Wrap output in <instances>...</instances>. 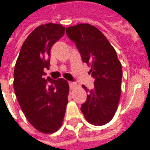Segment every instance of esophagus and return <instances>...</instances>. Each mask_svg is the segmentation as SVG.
I'll return each mask as SVG.
<instances>
[{"mask_svg": "<svg viewBox=\"0 0 150 150\" xmlns=\"http://www.w3.org/2000/svg\"><path fill=\"white\" fill-rule=\"evenodd\" d=\"M69 86H70V88H71V89H73V88H75V83H73V82H69Z\"/></svg>", "mask_w": 150, "mask_h": 150, "instance_id": "obj_1", "label": "esophagus"}]
</instances>
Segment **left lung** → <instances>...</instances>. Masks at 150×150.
Segmentation results:
<instances>
[{
	"label": "left lung",
	"mask_w": 150,
	"mask_h": 150,
	"mask_svg": "<svg viewBox=\"0 0 150 150\" xmlns=\"http://www.w3.org/2000/svg\"><path fill=\"white\" fill-rule=\"evenodd\" d=\"M66 32L75 43L83 62L90 67L88 73L95 78L93 89L83 85L88 97L82 104V112L93 125H106L116 113L121 92L122 67L116 50L94 25L78 24L67 27Z\"/></svg>",
	"instance_id": "1"
}]
</instances>
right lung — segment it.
Returning <instances> with one entry per match:
<instances>
[{"mask_svg":"<svg viewBox=\"0 0 150 150\" xmlns=\"http://www.w3.org/2000/svg\"><path fill=\"white\" fill-rule=\"evenodd\" d=\"M64 32L65 27L59 24L38 26L25 40L14 67L13 88L18 104L28 121L46 134L60 129L68 103L67 81L44 78V70L50 67L51 47Z\"/></svg>","mask_w":150,"mask_h":150,"instance_id":"right-lung-1","label":"right lung"}]
</instances>
